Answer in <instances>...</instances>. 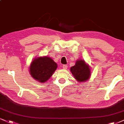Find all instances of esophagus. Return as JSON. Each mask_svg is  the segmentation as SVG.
I'll list each match as a JSON object with an SVG mask.
<instances>
[{"mask_svg": "<svg viewBox=\"0 0 124 124\" xmlns=\"http://www.w3.org/2000/svg\"><path fill=\"white\" fill-rule=\"evenodd\" d=\"M67 68H68V66H67V65H63V69H67Z\"/></svg>", "mask_w": 124, "mask_h": 124, "instance_id": "34e87169", "label": "esophagus"}]
</instances>
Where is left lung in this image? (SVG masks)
I'll list each match as a JSON object with an SVG mask.
<instances>
[{
    "label": "left lung",
    "mask_w": 124,
    "mask_h": 124,
    "mask_svg": "<svg viewBox=\"0 0 124 124\" xmlns=\"http://www.w3.org/2000/svg\"><path fill=\"white\" fill-rule=\"evenodd\" d=\"M70 71L78 83L88 81L91 75L89 65L83 59L77 60L75 65L70 68Z\"/></svg>",
    "instance_id": "obj_1"
}]
</instances>
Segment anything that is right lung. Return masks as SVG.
<instances>
[{
	"instance_id": "obj_1",
	"label": "right lung",
	"mask_w": 124,
	"mask_h": 124,
	"mask_svg": "<svg viewBox=\"0 0 124 124\" xmlns=\"http://www.w3.org/2000/svg\"><path fill=\"white\" fill-rule=\"evenodd\" d=\"M58 65L49 56H38L31 62L29 73L35 80L40 83H45L53 76Z\"/></svg>"
}]
</instances>
